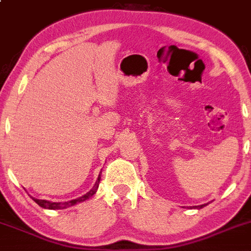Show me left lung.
<instances>
[{
    "label": "left lung",
    "instance_id": "left-lung-1",
    "mask_svg": "<svg viewBox=\"0 0 251 251\" xmlns=\"http://www.w3.org/2000/svg\"><path fill=\"white\" fill-rule=\"evenodd\" d=\"M206 204H202V205H196V206H193V208H196V209H202L203 206H205Z\"/></svg>",
    "mask_w": 251,
    "mask_h": 251
}]
</instances>
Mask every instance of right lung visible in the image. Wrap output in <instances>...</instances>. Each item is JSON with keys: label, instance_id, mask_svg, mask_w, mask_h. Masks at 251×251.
Segmentation results:
<instances>
[{"label": "right lung", "instance_id": "add662e5", "mask_svg": "<svg viewBox=\"0 0 251 251\" xmlns=\"http://www.w3.org/2000/svg\"><path fill=\"white\" fill-rule=\"evenodd\" d=\"M100 174H101V172H100ZM100 174H99V176H98V180H97V181H95L94 186H93V187H92V190L88 191L86 195H83V196H82V197L76 198V200L68 201V202H50V201L37 200V198H33V197H32V200L35 201V202L37 203L38 205L42 206V208H45V209H50V210H58V209H66V208H69V206L75 205V204L84 202V201L89 200L90 197H93V196H94L95 193H97L98 188H99L100 179H101Z\"/></svg>", "mask_w": 251, "mask_h": 251}]
</instances>
